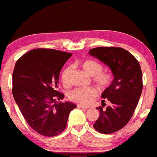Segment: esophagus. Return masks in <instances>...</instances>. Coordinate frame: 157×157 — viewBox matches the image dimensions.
<instances>
[{"mask_svg":"<svg viewBox=\"0 0 157 157\" xmlns=\"http://www.w3.org/2000/svg\"><path fill=\"white\" fill-rule=\"evenodd\" d=\"M77 107H78V108H83V109H88L89 108L88 107H85V106H83V105H77Z\"/></svg>","mask_w":157,"mask_h":157,"instance_id":"esophagus-1","label":"esophagus"}]
</instances>
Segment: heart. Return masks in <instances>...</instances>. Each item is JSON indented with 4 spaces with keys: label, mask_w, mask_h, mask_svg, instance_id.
Wrapping results in <instances>:
<instances>
[{
    "label": "heart",
    "mask_w": 157,
    "mask_h": 157,
    "mask_svg": "<svg viewBox=\"0 0 157 157\" xmlns=\"http://www.w3.org/2000/svg\"><path fill=\"white\" fill-rule=\"evenodd\" d=\"M80 66L82 70L89 76H92V80L97 87L100 89L107 88L111 84L113 75L109 71H104L103 65L94 60H86L81 63ZM71 68L65 69L61 76V80L65 86L69 84L68 77ZM97 90L93 87L89 88H77L69 93L68 97L74 102L82 105H89L96 98Z\"/></svg>",
    "instance_id": "obj_1"
}]
</instances>
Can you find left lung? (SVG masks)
Masks as SVG:
<instances>
[{
  "label": "left lung",
  "instance_id": "obj_1",
  "mask_svg": "<svg viewBox=\"0 0 157 157\" xmlns=\"http://www.w3.org/2000/svg\"><path fill=\"white\" fill-rule=\"evenodd\" d=\"M89 54L110 68L114 78L109 87L104 91L101 97L110 106L97 107L99 117L93 127L104 134L120 131L127 125L136 108L142 89V71L139 63L131 53L117 47H98L91 49Z\"/></svg>",
  "mask_w": 157,
  "mask_h": 157
}]
</instances>
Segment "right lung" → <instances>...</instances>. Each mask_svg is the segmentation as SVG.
Listing matches in <instances>:
<instances>
[{"label": "right lung", "instance_id": "add662e5", "mask_svg": "<svg viewBox=\"0 0 157 157\" xmlns=\"http://www.w3.org/2000/svg\"><path fill=\"white\" fill-rule=\"evenodd\" d=\"M72 56L53 49L38 48L23 55L13 72L12 93L26 123L40 135L56 136L66 127L74 103L59 102L64 94L58 91L61 68Z\"/></svg>", "mask_w": 157, "mask_h": 157}]
</instances>
